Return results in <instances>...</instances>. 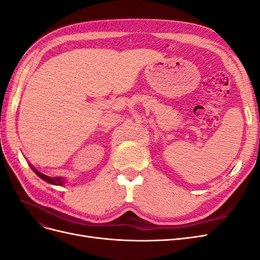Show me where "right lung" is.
Returning <instances> with one entry per match:
<instances>
[{"label": "right lung", "instance_id": "right-lung-1", "mask_svg": "<svg viewBox=\"0 0 260 260\" xmlns=\"http://www.w3.org/2000/svg\"><path fill=\"white\" fill-rule=\"evenodd\" d=\"M30 167H31V169H32V170L36 172L37 176L40 177L42 180L46 181V182H48V183H51V184H54V185H61V184H64V180H62L61 178H59V177L51 178V177H49V176H45V175L41 174L40 171H38L34 166H31V165H30Z\"/></svg>", "mask_w": 260, "mask_h": 260}]
</instances>
